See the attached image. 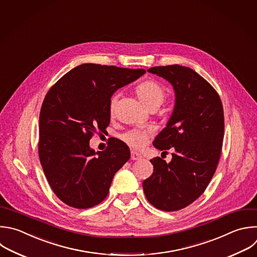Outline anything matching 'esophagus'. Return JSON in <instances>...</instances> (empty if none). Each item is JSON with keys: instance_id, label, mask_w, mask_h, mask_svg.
I'll return each instance as SVG.
<instances>
[{"instance_id": "obj_1", "label": "esophagus", "mask_w": 257, "mask_h": 257, "mask_svg": "<svg viewBox=\"0 0 257 257\" xmlns=\"http://www.w3.org/2000/svg\"><path fill=\"white\" fill-rule=\"evenodd\" d=\"M131 159L132 160H140V159H142V156H141V154H139L135 151H131Z\"/></svg>"}]
</instances>
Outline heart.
I'll return each instance as SVG.
<instances>
[{
    "label": "heart",
    "mask_w": 257,
    "mask_h": 257,
    "mask_svg": "<svg viewBox=\"0 0 257 257\" xmlns=\"http://www.w3.org/2000/svg\"><path fill=\"white\" fill-rule=\"evenodd\" d=\"M136 94L141 102L148 108L150 106H160L166 98V91L163 85L154 79H146L137 84ZM118 94H113L109 100V112H115ZM123 141L135 150L143 149L149 141V132L144 129H131L122 135Z\"/></svg>",
    "instance_id": "obj_1"
}]
</instances>
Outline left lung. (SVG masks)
I'll return each mask as SVG.
<instances>
[{
    "mask_svg": "<svg viewBox=\"0 0 257 257\" xmlns=\"http://www.w3.org/2000/svg\"><path fill=\"white\" fill-rule=\"evenodd\" d=\"M148 71L175 90L173 114L153 141L157 149L173 148L174 153L169 163L160 157L150 160L153 174L143 182V191L155 208L179 211L205 192L216 172L224 137L223 106L216 90L190 67L173 64Z\"/></svg>",
    "mask_w": 257,
    "mask_h": 257,
    "instance_id": "1",
    "label": "left lung"
}]
</instances>
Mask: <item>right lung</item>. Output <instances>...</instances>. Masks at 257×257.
I'll return each mask as SVG.
<instances>
[{"mask_svg": "<svg viewBox=\"0 0 257 257\" xmlns=\"http://www.w3.org/2000/svg\"><path fill=\"white\" fill-rule=\"evenodd\" d=\"M144 73L83 63L46 94L39 116V159L50 188L69 207L88 209L103 202L115 174L129 160L130 150L121 140L96 152L90 139L110 124L111 96Z\"/></svg>", "mask_w": 257, "mask_h": 257, "instance_id": "1", "label": "right lung"}]
</instances>
